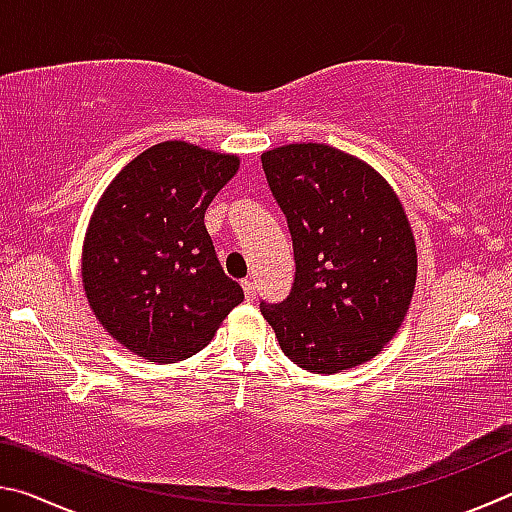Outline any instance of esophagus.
<instances>
[{"label": "esophagus", "instance_id": "1", "mask_svg": "<svg viewBox=\"0 0 512 512\" xmlns=\"http://www.w3.org/2000/svg\"><path fill=\"white\" fill-rule=\"evenodd\" d=\"M241 287H244L246 300H255V296H257V282L253 280V277H246V280H241Z\"/></svg>", "mask_w": 512, "mask_h": 512}]
</instances>
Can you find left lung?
Segmentation results:
<instances>
[{
  "mask_svg": "<svg viewBox=\"0 0 512 512\" xmlns=\"http://www.w3.org/2000/svg\"><path fill=\"white\" fill-rule=\"evenodd\" d=\"M262 167L287 216L296 275L287 298L259 309L300 368L334 375L359 366L393 339L411 305L418 255L409 219L375 169L334 146H280Z\"/></svg>",
  "mask_w": 512,
  "mask_h": 512,
  "instance_id": "1",
  "label": "left lung"
}]
</instances>
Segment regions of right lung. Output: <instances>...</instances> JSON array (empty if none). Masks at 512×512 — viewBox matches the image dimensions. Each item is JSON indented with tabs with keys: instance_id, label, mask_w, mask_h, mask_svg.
<instances>
[{
	"instance_id": "right-lung-1",
	"label": "right lung",
	"mask_w": 512,
	"mask_h": 512,
	"mask_svg": "<svg viewBox=\"0 0 512 512\" xmlns=\"http://www.w3.org/2000/svg\"><path fill=\"white\" fill-rule=\"evenodd\" d=\"M237 169V155L173 140L137 155L103 192L85 235L83 284L124 348L183 361L244 300L205 228L207 205Z\"/></svg>"
}]
</instances>
